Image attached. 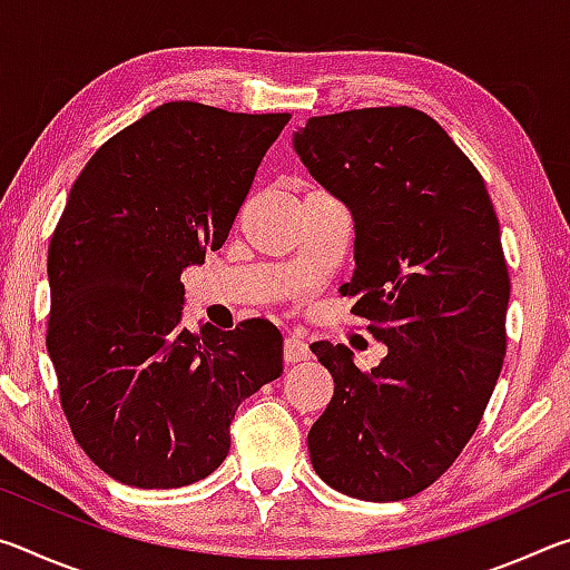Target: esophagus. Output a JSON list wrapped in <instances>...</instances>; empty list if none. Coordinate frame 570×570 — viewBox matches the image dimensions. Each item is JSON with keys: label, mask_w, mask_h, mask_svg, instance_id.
Returning <instances> with one entry per match:
<instances>
[{"label": "esophagus", "mask_w": 570, "mask_h": 570, "mask_svg": "<svg viewBox=\"0 0 570 570\" xmlns=\"http://www.w3.org/2000/svg\"><path fill=\"white\" fill-rule=\"evenodd\" d=\"M312 352H308V344L304 340H296V336H288L284 342V362L294 364V362H306Z\"/></svg>", "instance_id": "obj_1"}]
</instances>
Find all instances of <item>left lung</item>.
I'll return each instance as SVG.
<instances>
[{
	"mask_svg": "<svg viewBox=\"0 0 570 570\" xmlns=\"http://www.w3.org/2000/svg\"><path fill=\"white\" fill-rule=\"evenodd\" d=\"M294 150L350 208L352 312L387 344L372 372L314 342L334 397L308 430L326 485L372 503L430 488L478 430L505 360L510 278L485 180L414 108L308 118Z\"/></svg>",
	"mask_w": 570,
	"mask_h": 570,
	"instance_id": "obj_1",
	"label": "left lung"
}]
</instances>
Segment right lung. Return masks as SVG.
Segmentation results:
<instances>
[{
  "label": "right lung",
  "mask_w": 570,
  "mask_h": 570,
  "mask_svg": "<svg viewBox=\"0 0 570 570\" xmlns=\"http://www.w3.org/2000/svg\"><path fill=\"white\" fill-rule=\"evenodd\" d=\"M286 122L288 112L166 102L112 135L75 180L47 254V352L77 445L122 485L210 475L238 404L282 377L272 322L200 334L180 324V274L224 246Z\"/></svg>",
  "instance_id": "right-lung-1"
}]
</instances>
